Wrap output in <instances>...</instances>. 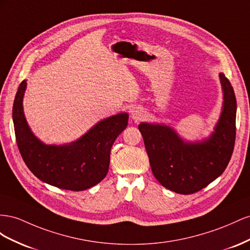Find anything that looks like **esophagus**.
Masks as SVG:
<instances>
[{
    "label": "esophagus",
    "instance_id": "esophagus-1",
    "mask_svg": "<svg viewBox=\"0 0 250 250\" xmlns=\"http://www.w3.org/2000/svg\"><path fill=\"white\" fill-rule=\"evenodd\" d=\"M145 116V111L142 110L141 108H134L132 111H131V117L133 120L135 121H139L141 120L142 118H144Z\"/></svg>",
    "mask_w": 250,
    "mask_h": 250
}]
</instances>
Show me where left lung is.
I'll return each instance as SVG.
<instances>
[{
  "label": "left lung",
  "instance_id": "1",
  "mask_svg": "<svg viewBox=\"0 0 250 250\" xmlns=\"http://www.w3.org/2000/svg\"><path fill=\"white\" fill-rule=\"evenodd\" d=\"M219 77L223 91L222 112L208 138L189 142L165 124L138 125L155 178L162 187L177 194H194L208 187L222 175L231 158L237 101L229 81L223 73Z\"/></svg>",
  "mask_w": 250,
  "mask_h": 250
}]
</instances>
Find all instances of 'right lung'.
<instances>
[{"label": "right lung", "mask_w": 250, "mask_h": 250, "mask_svg": "<svg viewBox=\"0 0 250 250\" xmlns=\"http://www.w3.org/2000/svg\"><path fill=\"white\" fill-rule=\"evenodd\" d=\"M26 87L23 81L14 98L12 119L20 153L28 168L42 182L62 189L80 191L101 182L108 174L111 147L126 127L129 114L101 120L70 144L46 145L32 133L25 118Z\"/></svg>", "instance_id": "add662e5"}]
</instances>
